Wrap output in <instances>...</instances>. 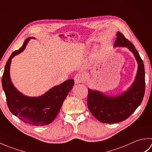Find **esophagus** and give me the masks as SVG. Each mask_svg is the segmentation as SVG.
Instances as JSON below:
<instances>
[{
    "instance_id": "1",
    "label": "esophagus",
    "mask_w": 152,
    "mask_h": 152,
    "mask_svg": "<svg viewBox=\"0 0 152 152\" xmlns=\"http://www.w3.org/2000/svg\"><path fill=\"white\" fill-rule=\"evenodd\" d=\"M83 75L80 73L76 74L74 77V82H75V83H81L83 81Z\"/></svg>"
}]
</instances>
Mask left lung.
Masks as SVG:
<instances>
[{
	"mask_svg": "<svg viewBox=\"0 0 152 152\" xmlns=\"http://www.w3.org/2000/svg\"><path fill=\"white\" fill-rule=\"evenodd\" d=\"M114 46L127 47L138 63V71L133 84L127 91L110 97L96 91L88 89V106L92 115L102 123L115 124L125 120L140 104L145 93V70L142 59L133 44L120 32L117 33Z\"/></svg>",
	"mask_w": 152,
	"mask_h": 152,
	"instance_id": "left-lung-1",
	"label": "left lung"
}]
</instances>
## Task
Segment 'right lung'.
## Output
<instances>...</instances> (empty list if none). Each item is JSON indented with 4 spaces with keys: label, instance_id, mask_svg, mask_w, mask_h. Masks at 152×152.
I'll return each mask as SVG.
<instances>
[{
    "label": "right lung",
    "instance_id": "add662e5",
    "mask_svg": "<svg viewBox=\"0 0 152 152\" xmlns=\"http://www.w3.org/2000/svg\"><path fill=\"white\" fill-rule=\"evenodd\" d=\"M31 38H27L23 46L9 57L2 77V85L7 105L12 114L27 124L42 126L50 124L56 118L64 99L72 88L74 81L72 79L68 80L38 97H28L19 92L13 86L10 77L11 61L15 56L23 51Z\"/></svg>",
    "mask_w": 152,
    "mask_h": 152
}]
</instances>
